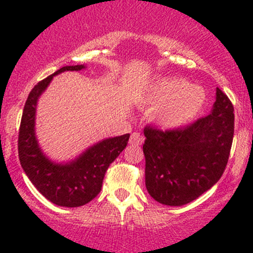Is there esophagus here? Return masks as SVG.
Wrapping results in <instances>:
<instances>
[{
  "mask_svg": "<svg viewBox=\"0 0 253 253\" xmlns=\"http://www.w3.org/2000/svg\"><path fill=\"white\" fill-rule=\"evenodd\" d=\"M143 141H144V136L139 132H133L132 134H130L129 144L133 145V146H139V145H141Z\"/></svg>",
  "mask_w": 253,
  "mask_h": 253,
  "instance_id": "1",
  "label": "esophagus"
}]
</instances>
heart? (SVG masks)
<instances>
[{"instance_id":"1","label":"heart","mask_w":253,"mask_h":253,"mask_svg":"<svg viewBox=\"0 0 253 253\" xmlns=\"http://www.w3.org/2000/svg\"><path fill=\"white\" fill-rule=\"evenodd\" d=\"M205 102L201 88L189 85L179 78H169L153 88L150 103L159 107L153 114L156 123L167 128H175L196 117Z\"/></svg>"}]
</instances>
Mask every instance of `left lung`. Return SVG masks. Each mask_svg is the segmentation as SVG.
Here are the masks:
<instances>
[{
  "mask_svg": "<svg viewBox=\"0 0 253 253\" xmlns=\"http://www.w3.org/2000/svg\"><path fill=\"white\" fill-rule=\"evenodd\" d=\"M233 112L231 100L217 88L207 117L184 128L145 127V184L157 202L187 205L221 178L233 141Z\"/></svg>",
  "mask_w": 253,
  "mask_h": 253,
  "instance_id": "obj_1",
  "label": "left lung"
}]
</instances>
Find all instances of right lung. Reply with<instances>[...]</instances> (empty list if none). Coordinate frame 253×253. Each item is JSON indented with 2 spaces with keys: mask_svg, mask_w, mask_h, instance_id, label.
Instances as JSON below:
<instances>
[{
  "mask_svg": "<svg viewBox=\"0 0 253 253\" xmlns=\"http://www.w3.org/2000/svg\"><path fill=\"white\" fill-rule=\"evenodd\" d=\"M84 65L63 66L34 85L26 100L19 129V159L34 187L48 201L62 207H81L94 200L102 188L104 173L123 152L129 134L101 141L71 163L62 165L48 161L38 146L34 135V119L38 97L54 75L64 71L82 70Z\"/></svg>",
  "mask_w": 253,
  "mask_h": 253,
  "instance_id": "right-lung-1",
  "label": "right lung"
}]
</instances>
